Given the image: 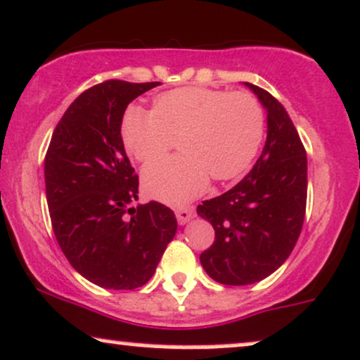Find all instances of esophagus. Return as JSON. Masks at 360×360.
<instances>
[{
    "label": "esophagus",
    "instance_id": "esophagus-1",
    "mask_svg": "<svg viewBox=\"0 0 360 360\" xmlns=\"http://www.w3.org/2000/svg\"><path fill=\"white\" fill-rule=\"evenodd\" d=\"M175 214L179 224H185L193 217V209L192 207H179V209L175 210Z\"/></svg>",
    "mask_w": 360,
    "mask_h": 360
}]
</instances>
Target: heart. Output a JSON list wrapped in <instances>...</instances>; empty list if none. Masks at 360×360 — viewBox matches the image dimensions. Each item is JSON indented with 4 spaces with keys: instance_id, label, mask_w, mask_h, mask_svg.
<instances>
[{
    "instance_id": "obj_1",
    "label": "heart",
    "mask_w": 360,
    "mask_h": 360,
    "mask_svg": "<svg viewBox=\"0 0 360 360\" xmlns=\"http://www.w3.org/2000/svg\"><path fill=\"white\" fill-rule=\"evenodd\" d=\"M266 116L249 92L181 87L155 99L151 112L129 108L121 124L128 153L153 162L181 141L184 155L148 165L143 185L167 204H185L204 192L209 179L226 181L249 168L264 138Z\"/></svg>"
}]
</instances>
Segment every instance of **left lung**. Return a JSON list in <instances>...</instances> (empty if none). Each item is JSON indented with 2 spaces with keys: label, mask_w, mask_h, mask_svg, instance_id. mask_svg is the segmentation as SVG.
<instances>
[{
  "label": "left lung",
  "mask_w": 360,
  "mask_h": 360,
  "mask_svg": "<svg viewBox=\"0 0 360 360\" xmlns=\"http://www.w3.org/2000/svg\"><path fill=\"white\" fill-rule=\"evenodd\" d=\"M268 111V138L252 170L197 214L212 224L215 240L200 255L212 280L252 285L288 259L307 210V151L288 112L264 89L248 84Z\"/></svg>",
  "instance_id": "8db88e82"
}]
</instances>
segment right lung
I'll return each mask as SVG.
<instances>
[{
	"instance_id": "1",
	"label": "right lung",
	"mask_w": 360,
	"mask_h": 360,
	"mask_svg": "<svg viewBox=\"0 0 360 360\" xmlns=\"http://www.w3.org/2000/svg\"><path fill=\"white\" fill-rule=\"evenodd\" d=\"M160 82L104 80L84 91L55 126L45 155L53 234L75 271L101 288L150 281L176 232L172 209L138 200L139 179L121 138L122 114Z\"/></svg>"
}]
</instances>
